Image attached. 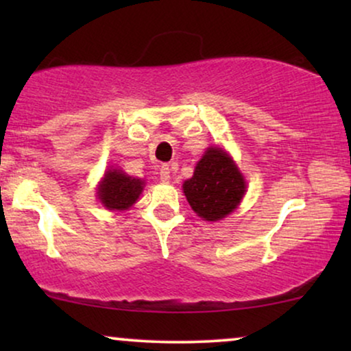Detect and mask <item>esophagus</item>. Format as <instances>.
Instances as JSON below:
<instances>
[{"label": "esophagus", "instance_id": "34e87169", "mask_svg": "<svg viewBox=\"0 0 351 351\" xmlns=\"http://www.w3.org/2000/svg\"><path fill=\"white\" fill-rule=\"evenodd\" d=\"M160 179H161V182H169L171 169H169V166H167V165H162L160 167Z\"/></svg>", "mask_w": 351, "mask_h": 351}]
</instances>
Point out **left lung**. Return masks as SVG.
Here are the masks:
<instances>
[{"label": "left lung", "instance_id": "1", "mask_svg": "<svg viewBox=\"0 0 351 351\" xmlns=\"http://www.w3.org/2000/svg\"><path fill=\"white\" fill-rule=\"evenodd\" d=\"M246 184L232 158L220 148H209L195 174L184 184L191 209L206 220H220L241 201Z\"/></svg>", "mask_w": 351, "mask_h": 351}]
</instances>
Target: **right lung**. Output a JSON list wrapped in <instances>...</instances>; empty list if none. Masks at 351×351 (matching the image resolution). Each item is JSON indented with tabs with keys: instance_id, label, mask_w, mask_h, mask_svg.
<instances>
[{
	"instance_id": "add662e5",
	"label": "right lung",
	"mask_w": 351,
	"mask_h": 351,
	"mask_svg": "<svg viewBox=\"0 0 351 351\" xmlns=\"http://www.w3.org/2000/svg\"><path fill=\"white\" fill-rule=\"evenodd\" d=\"M142 186L141 179H132L121 171L113 169L105 174L102 184L99 185V198L105 208L123 210L136 203L142 193Z\"/></svg>"
}]
</instances>
